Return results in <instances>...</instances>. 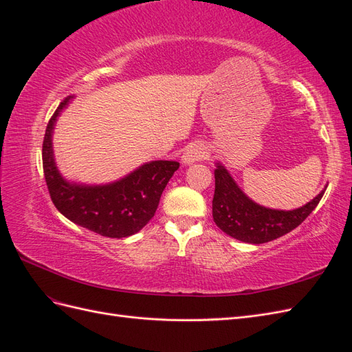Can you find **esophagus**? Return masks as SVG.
Returning <instances> with one entry per match:
<instances>
[{"mask_svg": "<svg viewBox=\"0 0 352 352\" xmlns=\"http://www.w3.org/2000/svg\"><path fill=\"white\" fill-rule=\"evenodd\" d=\"M206 155H207L206 148L202 145L194 144V145H189L185 150V153L182 155V162H184V164L189 166V164H194L197 162H201L202 158H206Z\"/></svg>", "mask_w": 352, "mask_h": 352, "instance_id": "esophagus-1", "label": "esophagus"}]
</instances>
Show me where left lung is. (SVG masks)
<instances>
[{
	"instance_id": "obj_1",
	"label": "left lung",
	"mask_w": 352,
	"mask_h": 352,
	"mask_svg": "<svg viewBox=\"0 0 352 352\" xmlns=\"http://www.w3.org/2000/svg\"><path fill=\"white\" fill-rule=\"evenodd\" d=\"M214 177L212 219L226 235L247 243L278 239L300 226L317 207L326 190L324 186L320 194L300 208L274 210L252 201L220 162L216 163Z\"/></svg>"
}]
</instances>
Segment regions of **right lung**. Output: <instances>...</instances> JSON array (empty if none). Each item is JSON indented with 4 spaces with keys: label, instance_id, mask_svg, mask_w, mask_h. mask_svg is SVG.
<instances>
[{
    "label": "right lung",
    "instance_id": "right-lung-1",
    "mask_svg": "<svg viewBox=\"0 0 352 352\" xmlns=\"http://www.w3.org/2000/svg\"><path fill=\"white\" fill-rule=\"evenodd\" d=\"M72 100L67 97L52 114L42 144V166L51 199L63 216L101 236H132L154 217L160 197L179 163L148 162L110 184L88 185L67 180L56 164L52 133L58 116Z\"/></svg>",
    "mask_w": 352,
    "mask_h": 352
}]
</instances>
